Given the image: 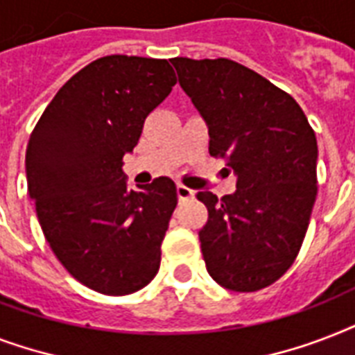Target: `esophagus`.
Masks as SVG:
<instances>
[{
	"label": "esophagus",
	"mask_w": 355,
	"mask_h": 355,
	"mask_svg": "<svg viewBox=\"0 0 355 355\" xmlns=\"http://www.w3.org/2000/svg\"><path fill=\"white\" fill-rule=\"evenodd\" d=\"M177 195L180 200H186V199H191V197L195 195V191L191 188H188V186H184V184H178Z\"/></svg>",
	"instance_id": "esophagus-1"
}]
</instances>
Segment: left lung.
I'll return each mask as SVG.
<instances>
[{
	"label": "left lung",
	"mask_w": 355,
	"mask_h": 355,
	"mask_svg": "<svg viewBox=\"0 0 355 355\" xmlns=\"http://www.w3.org/2000/svg\"><path fill=\"white\" fill-rule=\"evenodd\" d=\"M208 125L210 155L236 173V191H199L206 269L225 289L275 284L302 247L317 197V138L289 94L228 58L171 60Z\"/></svg>",
	"instance_id": "1"
}]
</instances>
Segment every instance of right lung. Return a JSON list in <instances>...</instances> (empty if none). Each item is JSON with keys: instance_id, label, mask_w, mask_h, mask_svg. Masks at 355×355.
<instances>
[{"instance_id": "1", "label": "right lung", "mask_w": 355, "mask_h": 355, "mask_svg": "<svg viewBox=\"0 0 355 355\" xmlns=\"http://www.w3.org/2000/svg\"><path fill=\"white\" fill-rule=\"evenodd\" d=\"M177 85L167 60L97 58L57 92L31 134L27 189L64 269L103 295L139 291L160 269L177 206L171 178L130 189L123 156Z\"/></svg>"}]
</instances>
